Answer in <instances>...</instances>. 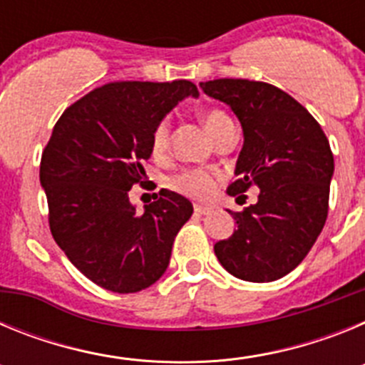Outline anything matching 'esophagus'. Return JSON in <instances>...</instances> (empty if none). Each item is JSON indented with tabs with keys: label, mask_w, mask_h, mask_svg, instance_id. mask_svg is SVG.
<instances>
[{
	"label": "esophagus",
	"mask_w": 365,
	"mask_h": 365,
	"mask_svg": "<svg viewBox=\"0 0 365 365\" xmlns=\"http://www.w3.org/2000/svg\"><path fill=\"white\" fill-rule=\"evenodd\" d=\"M193 210H195V214L197 215H208L214 212V208H212V206H206V205H195L193 206Z\"/></svg>",
	"instance_id": "34e87169"
}]
</instances>
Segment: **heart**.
Returning a JSON list of instances; mask_svg holds the SVG:
<instances>
[{"mask_svg":"<svg viewBox=\"0 0 365 365\" xmlns=\"http://www.w3.org/2000/svg\"><path fill=\"white\" fill-rule=\"evenodd\" d=\"M227 122H230V118L222 111H208L202 117V124H205L206 131L210 133L212 138H215V135L222 130V125ZM168 144H170V122L164 118L155 125L153 133H151V151H153V155L160 157V155L166 153ZM173 186L188 197L206 199L215 192V179L214 175L202 172V170H190V172L175 177Z\"/></svg>","mask_w":365,"mask_h":365,"instance_id":"b5f03b06","label":"heart"}]
</instances>
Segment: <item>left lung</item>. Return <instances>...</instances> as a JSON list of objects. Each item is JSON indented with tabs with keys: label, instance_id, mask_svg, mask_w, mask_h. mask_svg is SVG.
Segmentation results:
<instances>
[{
	"label": "left lung",
	"instance_id": "left-lung-1",
	"mask_svg": "<svg viewBox=\"0 0 365 365\" xmlns=\"http://www.w3.org/2000/svg\"><path fill=\"white\" fill-rule=\"evenodd\" d=\"M199 86L227 104L243 130L237 180L227 192L259 190L257 202L230 212L237 228L214 245L215 256L245 282L283 278L307 256L327 219L334 173L327 137L307 109L270 83L221 78Z\"/></svg>",
	"mask_w": 365,
	"mask_h": 365
}]
</instances>
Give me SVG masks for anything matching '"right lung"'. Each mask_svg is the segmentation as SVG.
Returning a JSON list of instances; mask_svg holds the SVG:
<instances>
[{
    "instance_id": "add662e5",
    "label": "right lung",
    "mask_w": 365,
    "mask_h": 365,
    "mask_svg": "<svg viewBox=\"0 0 365 365\" xmlns=\"http://www.w3.org/2000/svg\"><path fill=\"white\" fill-rule=\"evenodd\" d=\"M188 96H199L188 80L106 83L63 111L41 155L54 241L108 291L128 294L153 285L192 217V202L170 190H160L143 214L130 201L131 186L144 185L155 125Z\"/></svg>"
}]
</instances>
